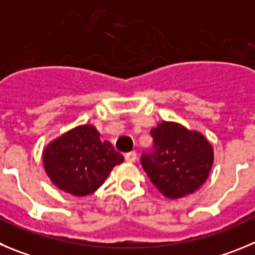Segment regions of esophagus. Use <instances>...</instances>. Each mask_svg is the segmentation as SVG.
I'll use <instances>...</instances> for the list:
<instances>
[{
  "label": "esophagus",
  "mask_w": 255,
  "mask_h": 255,
  "mask_svg": "<svg viewBox=\"0 0 255 255\" xmlns=\"http://www.w3.org/2000/svg\"><path fill=\"white\" fill-rule=\"evenodd\" d=\"M135 160H137V153H135L134 151L126 153V161H127V162L132 163V162H134Z\"/></svg>",
  "instance_id": "34e87169"
}]
</instances>
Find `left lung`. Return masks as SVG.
Masks as SVG:
<instances>
[{
    "label": "left lung",
    "instance_id": "left-lung-1",
    "mask_svg": "<svg viewBox=\"0 0 255 255\" xmlns=\"http://www.w3.org/2000/svg\"><path fill=\"white\" fill-rule=\"evenodd\" d=\"M151 134L153 151L142 154L141 163L163 196L181 199L205 184L213 167L214 149L203 133L162 121Z\"/></svg>",
    "mask_w": 255,
    "mask_h": 255
}]
</instances>
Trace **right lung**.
<instances>
[{
    "instance_id": "1",
    "label": "right lung",
    "mask_w": 255,
    "mask_h": 255,
    "mask_svg": "<svg viewBox=\"0 0 255 255\" xmlns=\"http://www.w3.org/2000/svg\"><path fill=\"white\" fill-rule=\"evenodd\" d=\"M92 125L68 130L50 142L42 152V162L50 181L73 196H85L104 184L114 166L125 157Z\"/></svg>"
}]
</instances>
